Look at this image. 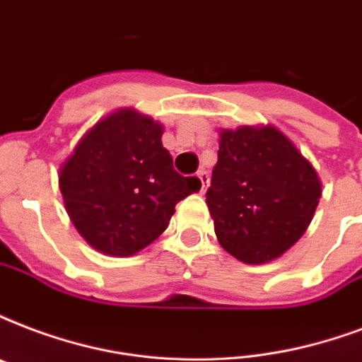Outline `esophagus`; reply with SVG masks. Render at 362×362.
<instances>
[{"mask_svg": "<svg viewBox=\"0 0 362 362\" xmlns=\"http://www.w3.org/2000/svg\"><path fill=\"white\" fill-rule=\"evenodd\" d=\"M197 178H199L201 182V193H205L206 187H209V180H211V178H209V173H206V170H199V173H197Z\"/></svg>", "mask_w": 362, "mask_h": 362, "instance_id": "esophagus-1", "label": "esophagus"}]
</instances>
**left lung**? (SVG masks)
<instances>
[{
    "mask_svg": "<svg viewBox=\"0 0 362 362\" xmlns=\"http://www.w3.org/2000/svg\"><path fill=\"white\" fill-rule=\"evenodd\" d=\"M321 197L311 163L275 127L220 131L206 206L226 252L245 264L279 258L305 233Z\"/></svg>",
    "mask_w": 362,
    "mask_h": 362,
    "instance_id": "left-lung-1",
    "label": "left lung"
}]
</instances>
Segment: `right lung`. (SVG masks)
<instances>
[{"label":"right lung","mask_w":362,"mask_h":362,"mask_svg":"<svg viewBox=\"0 0 362 362\" xmlns=\"http://www.w3.org/2000/svg\"><path fill=\"white\" fill-rule=\"evenodd\" d=\"M163 125L123 107L83 134L60 167L68 216L90 247L132 256L167 230L178 201L201 189L178 175L161 142Z\"/></svg>","instance_id":"right-lung-1"}]
</instances>
